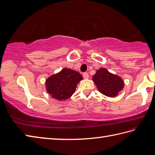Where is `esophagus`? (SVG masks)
Wrapping results in <instances>:
<instances>
[{"label":"esophagus","mask_w":155,"mask_h":155,"mask_svg":"<svg viewBox=\"0 0 155 155\" xmlns=\"http://www.w3.org/2000/svg\"><path fill=\"white\" fill-rule=\"evenodd\" d=\"M83 76H84V79H88L89 78V74L88 73H84V74H83Z\"/></svg>","instance_id":"esophagus-1"}]
</instances>
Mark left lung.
Returning <instances> with one entry per match:
<instances>
[{
  "label": "left lung",
  "mask_w": 155,
  "mask_h": 155,
  "mask_svg": "<svg viewBox=\"0 0 155 155\" xmlns=\"http://www.w3.org/2000/svg\"><path fill=\"white\" fill-rule=\"evenodd\" d=\"M92 80L98 90L109 97H116L124 86V82L121 78L109 72L105 68L98 70L93 75Z\"/></svg>",
  "instance_id": "1"
}]
</instances>
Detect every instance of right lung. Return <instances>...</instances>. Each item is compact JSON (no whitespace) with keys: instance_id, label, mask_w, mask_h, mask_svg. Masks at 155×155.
Masks as SVG:
<instances>
[{"instance_id":"right-lung-1","label":"right lung","mask_w":155,"mask_h":155,"mask_svg":"<svg viewBox=\"0 0 155 155\" xmlns=\"http://www.w3.org/2000/svg\"><path fill=\"white\" fill-rule=\"evenodd\" d=\"M83 80L76 71L63 68L60 72L49 77L45 84L47 93L58 101H65L73 95L78 84Z\"/></svg>"}]
</instances>
